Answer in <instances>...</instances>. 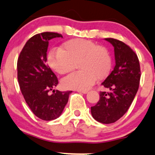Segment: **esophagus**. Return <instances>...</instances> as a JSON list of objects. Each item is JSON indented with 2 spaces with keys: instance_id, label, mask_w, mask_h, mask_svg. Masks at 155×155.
<instances>
[{
  "instance_id": "34e87169",
  "label": "esophagus",
  "mask_w": 155,
  "mask_h": 155,
  "mask_svg": "<svg viewBox=\"0 0 155 155\" xmlns=\"http://www.w3.org/2000/svg\"><path fill=\"white\" fill-rule=\"evenodd\" d=\"M77 91L79 92V93H84V94H86V93H88V91H87V90H78Z\"/></svg>"
}]
</instances>
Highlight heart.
<instances>
[{"label": "heart", "instance_id": "1", "mask_svg": "<svg viewBox=\"0 0 155 155\" xmlns=\"http://www.w3.org/2000/svg\"><path fill=\"white\" fill-rule=\"evenodd\" d=\"M79 61L82 70L64 78L62 85L65 88L88 90L96 78L107 76L111 68V58L106 48L81 38L65 41L61 49L51 50L47 56L50 68L60 74L72 71Z\"/></svg>", "mask_w": 155, "mask_h": 155}]
</instances>
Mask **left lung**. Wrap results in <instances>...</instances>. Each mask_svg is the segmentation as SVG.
Returning <instances> with one entry per match:
<instances>
[{
	"instance_id": "1",
	"label": "left lung",
	"mask_w": 155,
	"mask_h": 155,
	"mask_svg": "<svg viewBox=\"0 0 155 155\" xmlns=\"http://www.w3.org/2000/svg\"><path fill=\"white\" fill-rule=\"evenodd\" d=\"M114 50L115 66L102 83L109 92H100V99L91 107L93 118L102 124L114 123L129 109L138 91L141 77L137 55L122 41L105 38Z\"/></svg>"
}]
</instances>
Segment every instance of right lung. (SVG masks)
I'll list each match as a JSON object with an SVG mask.
<instances>
[{
	"label": "right lung",
	"mask_w": 155,
	"mask_h": 155,
	"mask_svg": "<svg viewBox=\"0 0 155 155\" xmlns=\"http://www.w3.org/2000/svg\"><path fill=\"white\" fill-rule=\"evenodd\" d=\"M60 37L54 32L34 35L26 42L17 61L18 81L24 99L32 112L44 120L59 117L72 92H55L58 79L47 65L49 41ZM50 90L54 93L51 95Z\"/></svg>",
	"instance_id": "right-lung-1"
}]
</instances>
